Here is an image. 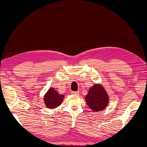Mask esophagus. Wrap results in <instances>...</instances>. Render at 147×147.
<instances>
[{
	"label": "esophagus",
	"mask_w": 147,
	"mask_h": 147,
	"mask_svg": "<svg viewBox=\"0 0 147 147\" xmlns=\"http://www.w3.org/2000/svg\"><path fill=\"white\" fill-rule=\"evenodd\" d=\"M71 93H72V94H77V95H78L80 92H79V91H72V92H71Z\"/></svg>",
	"instance_id": "1"
}]
</instances>
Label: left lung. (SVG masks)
Segmentation results:
<instances>
[{
    "label": "left lung",
    "mask_w": 147,
    "mask_h": 147,
    "mask_svg": "<svg viewBox=\"0 0 147 147\" xmlns=\"http://www.w3.org/2000/svg\"><path fill=\"white\" fill-rule=\"evenodd\" d=\"M86 103L94 112H99L105 109L109 104V96L100 84H94L85 97Z\"/></svg>",
    "instance_id": "8db88e82"
}]
</instances>
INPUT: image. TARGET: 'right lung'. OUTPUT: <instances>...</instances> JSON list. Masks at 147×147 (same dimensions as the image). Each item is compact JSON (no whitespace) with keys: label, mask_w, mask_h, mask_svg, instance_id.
Instances as JSON below:
<instances>
[{"label":"right lung","mask_w":147,"mask_h":147,"mask_svg":"<svg viewBox=\"0 0 147 147\" xmlns=\"http://www.w3.org/2000/svg\"><path fill=\"white\" fill-rule=\"evenodd\" d=\"M64 96L63 94H59L54 88H51L44 96V102L47 108L55 109L62 104Z\"/></svg>","instance_id":"right-lung-1"}]
</instances>
